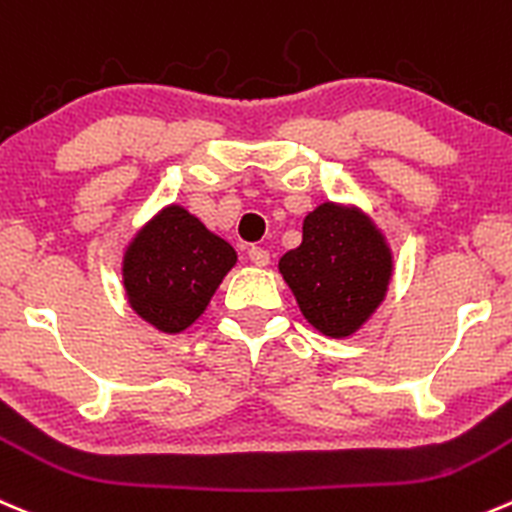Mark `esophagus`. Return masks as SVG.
<instances>
[{"label": "esophagus", "mask_w": 512, "mask_h": 512, "mask_svg": "<svg viewBox=\"0 0 512 512\" xmlns=\"http://www.w3.org/2000/svg\"><path fill=\"white\" fill-rule=\"evenodd\" d=\"M247 255H250L252 265H257V267L270 265V252H267L265 247H250V252H247Z\"/></svg>", "instance_id": "34e87169"}]
</instances>
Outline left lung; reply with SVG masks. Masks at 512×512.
I'll list each match as a JSON object with an SVG mask.
<instances>
[{
	"mask_svg": "<svg viewBox=\"0 0 512 512\" xmlns=\"http://www.w3.org/2000/svg\"><path fill=\"white\" fill-rule=\"evenodd\" d=\"M302 317L325 337L345 340L377 312L395 275L388 237L367 212L320 202L302 220V242L277 262Z\"/></svg>",
	"mask_w": 512,
	"mask_h": 512,
	"instance_id": "obj_1",
	"label": "left lung"
}]
</instances>
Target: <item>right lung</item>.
<instances>
[{"instance_id":"1","label":"right lung","mask_w":512,"mask_h":512,"mask_svg":"<svg viewBox=\"0 0 512 512\" xmlns=\"http://www.w3.org/2000/svg\"><path fill=\"white\" fill-rule=\"evenodd\" d=\"M235 265V247L207 230L187 207L172 202L137 227L124 245V297L155 330L177 335L205 315Z\"/></svg>"}]
</instances>
